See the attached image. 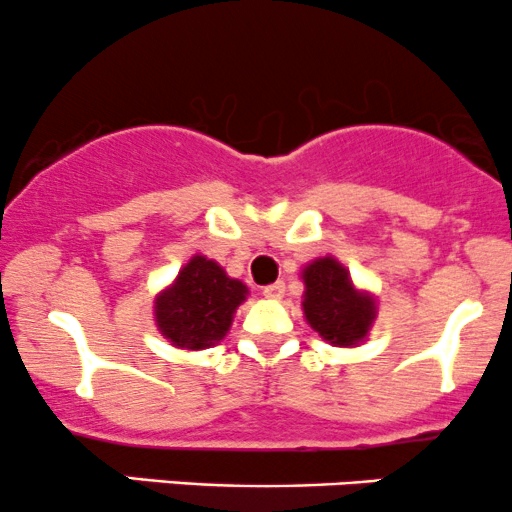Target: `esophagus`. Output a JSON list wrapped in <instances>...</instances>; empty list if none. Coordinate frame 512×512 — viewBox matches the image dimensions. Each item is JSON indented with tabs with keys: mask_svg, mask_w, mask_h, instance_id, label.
I'll return each instance as SVG.
<instances>
[{
	"mask_svg": "<svg viewBox=\"0 0 512 512\" xmlns=\"http://www.w3.org/2000/svg\"><path fill=\"white\" fill-rule=\"evenodd\" d=\"M284 291H286L284 281H276V284L264 286V289H262V296H264V298H272V301H279V298L284 296Z\"/></svg>",
	"mask_w": 512,
	"mask_h": 512,
	"instance_id": "obj_1",
	"label": "esophagus"
}]
</instances>
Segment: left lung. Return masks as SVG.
Returning a JSON list of instances; mask_svg holds the SVG:
<instances>
[{
  "label": "left lung",
  "instance_id": "1",
  "mask_svg": "<svg viewBox=\"0 0 512 512\" xmlns=\"http://www.w3.org/2000/svg\"><path fill=\"white\" fill-rule=\"evenodd\" d=\"M303 310L322 339L351 346L366 337L375 317L373 298L361 296L337 262L325 257L305 267Z\"/></svg>",
  "mask_w": 512,
  "mask_h": 512
}]
</instances>
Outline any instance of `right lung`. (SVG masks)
I'll use <instances>...</instances> for the list:
<instances>
[{
    "label": "right lung",
    "instance_id": "1",
    "mask_svg": "<svg viewBox=\"0 0 512 512\" xmlns=\"http://www.w3.org/2000/svg\"><path fill=\"white\" fill-rule=\"evenodd\" d=\"M245 293L248 289L238 279H228L219 264L192 257L173 289L156 301V322L175 346L207 349L226 337Z\"/></svg>",
    "mask_w": 512,
    "mask_h": 512
}]
</instances>
